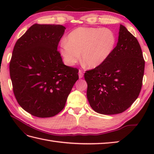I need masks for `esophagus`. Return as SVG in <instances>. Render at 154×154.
Listing matches in <instances>:
<instances>
[{
	"label": "esophagus",
	"instance_id": "esophagus-1",
	"mask_svg": "<svg viewBox=\"0 0 154 154\" xmlns=\"http://www.w3.org/2000/svg\"><path fill=\"white\" fill-rule=\"evenodd\" d=\"M83 71L81 70H79V77L80 78V79H81V78H83Z\"/></svg>",
	"mask_w": 154,
	"mask_h": 154
}]
</instances>
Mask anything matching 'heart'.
<instances>
[{"label":"heart","mask_w":154,"mask_h":154,"mask_svg":"<svg viewBox=\"0 0 154 154\" xmlns=\"http://www.w3.org/2000/svg\"><path fill=\"white\" fill-rule=\"evenodd\" d=\"M116 43V35L109 28L80 27L71 32L61 42L60 51L67 65L73 66L81 56L88 67L94 69L109 59Z\"/></svg>","instance_id":"obj_1"}]
</instances>
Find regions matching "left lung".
Wrapping results in <instances>:
<instances>
[{"instance_id": "left-lung-1", "label": "left lung", "mask_w": 154, "mask_h": 154, "mask_svg": "<svg viewBox=\"0 0 154 154\" xmlns=\"http://www.w3.org/2000/svg\"><path fill=\"white\" fill-rule=\"evenodd\" d=\"M119 40L109 59L85 73L91 107L102 114L122 113L132 105L142 89L145 61L138 41L120 24Z\"/></svg>"}]
</instances>
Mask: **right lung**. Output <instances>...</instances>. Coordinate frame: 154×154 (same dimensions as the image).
<instances>
[{"label":"right lung","instance_id":"obj_1","mask_svg":"<svg viewBox=\"0 0 154 154\" xmlns=\"http://www.w3.org/2000/svg\"><path fill=\"white\" fill-rule=\"evenodd\" d=\"M65 27L32 25L16 42L10 62V75L17 102L39 118L52 117L63 110L78 69L64 65L57 51Z\"/></svg>","mask_w":154,"mask_h":154}]
</instances>
